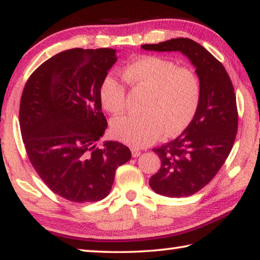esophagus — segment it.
<instances>
[{
  "label": "esophagus",
  "instance_id": "obj_1",
  "mask_svg": "<svg viewBox=\"0 0 260 260\" xmlns=\"http://www.w3.org/2000/svg\"><path fill=\"white\" fill-rule=\"evenodd\" d=\"M131 153H133V156H135V158H136V156H139L140 153H142V152H140L139 148L133 147V148H131Z\"/></svg>",
  "mask_w": 260,
  "mask_h": 260
}]
</instances>
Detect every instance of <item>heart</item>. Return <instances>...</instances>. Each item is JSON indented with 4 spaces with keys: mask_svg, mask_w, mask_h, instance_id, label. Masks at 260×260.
Segmentation results:
<instances>
[{
    "mask_svg": "<svg viewBox=\"0 0 260 260\" xmlns=\"http://www.w3.org/2000/svg\"><path fill=\"white\" fill-rule=\"evenodd\" d=\"M123 79L147 96L140 115H124L113 120V133L133 146H147L166 134L176 136L192 121L201 101V83L189 68H177L160 56H143L122 71ZM104 107L120 114L125 107V91L113 76H107L100 87Z\"/></svg>",
    "mask_w": 260,
    "mask_h": 260,
    "instance_id": "b5f03b06",
    "label": "heart"
}]
</instances>
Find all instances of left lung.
I'll return each instance as SVG.
<instances>
[{
  "label": "left lung",
  "instance_id": "obj_1",
  "mask_svg": "<svg viewBox=\"0 0 260 260\" xmlns=\"http://www.w3.org/2000/svg\"><path fill=\"white\" fill-rule=\"evenodd\" d=\"M154 52H180L196 68L201 101L192 121L176 139L154 148L161 167L150 178L154 192L188 197L211 182L231 153L237 133L236 96L224 67L188 38L143 45Z\"/></svg>",
  "mask_w": 260,
  "mask_h": 260
}]
</instances>
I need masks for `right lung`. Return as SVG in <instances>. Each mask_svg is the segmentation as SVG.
<instances>
[{
    "mask_svg": "<svg viewBox=\"0 0 260 260\" xmlns=\"http://www.w3.org/2000/svg\"><path fill=\"white\" fill-rule=\"evenodd\" d=\"M116 61V49H68L42 63L24 87L19 125L28 159L67 201L106 198L117 167L131 159L118 142L98 146L108 125L100 87Z\"/></svg>",
    "mask_w": 260,
    "mask_h": 260,
    "instance_id": "obj_1",
    "label": "right lung"
}]
</instances>
